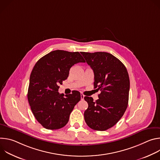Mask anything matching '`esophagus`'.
<instances>
[{
	"label": "esophagus",
	"mask_w": 160,
	"mask_h": 160,
	"mask_svg": "<svg viewBox=\"0 0 160 160\" xmlns=\"http://www.w3.org/2000/svg\"><path fill=\"white\" fill-rule=\"evenodd\" d=\"M80 96H81V99L83 100V99H84V95H83V94H80Z\"/></svg>",
	"instance_id": "obj_1"
}]
</instances>
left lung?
Here are the masks:
<instances>
[{"instance_id":"left-lung-1","label":"left lung","mask_w":160,"mask_h":160,"mask_svg":"<svg viewBox=\"0 0 160 160\" xmlns=\"http://www.w3.org/2000/svg\"><path fill=\"white\" fill-rule=\"evenodd\" d=\"M81 54L93 70L94 88L101 90L96 102L91 97L84 98L88 105L84 112V119L90 128L104 131L115 125L127 109L130 89L128 73L125 65L109 53Z\"/></svg>"}]
</instances>
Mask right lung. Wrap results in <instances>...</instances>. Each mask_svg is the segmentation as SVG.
<instances>
[{"label":"right lung","instance_id":"obj_1","mask_svg":"<svg viewBox=\"0 0 160 160\" xmlns=\"http://www.w3.org/2000/svg\"><path fill=\"white\" fill-rule=\"evenodd\" d=\"M85 62L78 52L56 50L35 64L27 96L35 118L44 128L59 129L68 122L70 113L81 99L80 93L73 90L68 95L59 94V85L68 78L74 64Z\"/></svg>","mask_w":160,"mask_h":160}]
</instances>
